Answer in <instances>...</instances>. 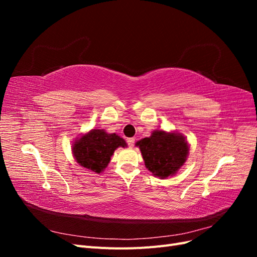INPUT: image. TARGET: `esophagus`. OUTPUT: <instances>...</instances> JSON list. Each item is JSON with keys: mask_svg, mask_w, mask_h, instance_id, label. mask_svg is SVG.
<instances>
[{"mask_svg": "<svg viewBox=\"0 0 257 257\" xmlns=\"http://www.w3.org/2000/svg\"><path fill=\"white\" fill-rule=\"evenodd\" d=\"M127 145L130 148H133L135 145V138H127Z\"/></svg>", "mask_w": 257, "mask_h": 257, "instance_id": "34e87169", "label": "esophagus"}]
</instances>
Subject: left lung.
<instances>
[{"label":"left lung","mask_w":257,"mask_h":257,"mask_svg":"<svg viewBox=\"0 0 257 257\" xmlns=\"http://www.w3.org/2000/svg\"><path fill=\"white\" fill-rule=\"evenodd\" d=\"M148 170L161 179L174 176L183 166L189 154V144L179 133L154 131L150 137L136 143Z\"/></svg>","instance_id":"obj_1"}]
</instances>
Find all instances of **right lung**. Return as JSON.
<instances>
[{
    "mask_svg": "<svg viewBox=\"0 0 257 257\" xmlns=\"http://www.w3.org/2000/svg\"><path fill=\"white\" fill-rule=\"evenodd\" d=\"M119 147H126L124 139L116 134H108L104 130H91L77 138L72 146L74 158L78 164L96 174H100L110 162L111 155Z\"/></svg>",
    "mask_w": 257,
    "mask_h": 257,
    "instance_id": "right-lung-1",
    "label": "right lung"
}]
</instances>
